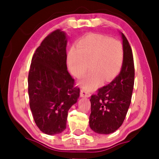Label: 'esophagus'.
Returning <instances> with one entry per match:
<instances>
[{
    "instance_id": "1",
    "label": "esophagus",
    "mask_w": 159,
    "mask_h": 159,
    "mask_svg": "<svg viewBox=\"0 0 159 159\" xmlns=\"http://www.w3.org/2000/svg\"><path fill=\"white\" fill-rule=\"evenodd\" d=\"M80 95L83 98H89L90 96V93L87 90H81V91H80Z\"/></svg>"
}]
</instances>
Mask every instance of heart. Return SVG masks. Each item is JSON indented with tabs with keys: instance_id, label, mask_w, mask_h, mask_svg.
Wrapping results in <instances>:
<instances>
[{
	"instance_id": "b5f03b06",
	"label": "heart",
	"mask_w": 159,
	"mask_h": 159,
	"mask_svg": "<svg viewBox=\"0 0 159 159\" xmlns=\"http://www.w3.org/2000/svg\"><path fill=\"white\" fill-rule=\"evenodd\" d=\"M124 56L123 45L119 40L101 34H90L81 39L77 48H72L67 56L69 71L80 77L88 67L90 71L79 82L86 90L97 88L102 80L110 82L120 71Z\"/></svg>"
}]
</instances>
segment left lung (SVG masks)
Returning <instances> with one entry per match:
<instances>
[{"instance_id":"1","label":"left lung","mask_w":159,"mask_h":159,"mask_svg":"<svg viewBox=\"0 0 159 159\" xmlns=\"http://www.w3.org/2000/svg\"><path fill=\"white\" fill-rule=\"evenodd\" d=\"M124 48V61L120 72L109 84L91 96L89 125L93 131L108 134L122 125L131 103L134 80L133 55L127 39L119 32Z\"/></svg>"}]
</instances>
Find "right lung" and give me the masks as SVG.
Masks as SVG:
<instances>
[{"label":"right lung","instance_id":"1","mask_svg":"<svg viewBox=\"0 0 159 159\" xmlns=\"http://www.w3.org/2000/svg\"><path fill=\"white\" fill-rule=\"evenodd\" d=\"M68 36L56 30L34 53L28 75L30 107L34 122L43 133L54 135L66 127L68 111L77 102L80 88L66 66Z\"/></svg>","mask_w":159,"mask_h":159}]
</instances>
